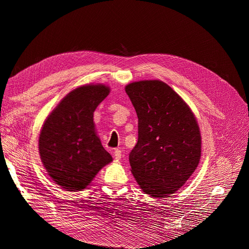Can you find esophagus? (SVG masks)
I'll use <instances>...</instances> for the list:
<instances>
[{"mask_svg": "<svg viewBox=\"0 0 249 249\" xmlns=\"http://www.w3.org/2000/svg\"><path fill=\"white\" fill-rule=\"evenodd\" d=\"M114 157H115L116 160H120V158H122V150L115 149L114 150Z\"/></svg>", "mask_w": 249, "mask_h": 249, "instance_id": "obj_1", "label": "esophagus"}]
</instances>
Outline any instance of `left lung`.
I'll list each match as a JSON object with an SVG mask.
<instances>
[{
    "label": "left lung",
    "instance_id": "left-lung-1",
    "mask_svg": "<svg viewBox=\"0 0 249 249\" xmlns=\"http://www.w3.org/2000/svg\"><path fill=\"white\" fill-rule=\"evenodd\" d=\"M125 92L138 116V141L129 156L131 171L143 192L168 197L199 163L196 119L182 97L162 81L133 82Z\"/></svg>",
    "mask_w": 249,
    "mask_h": 249
}]
</instances>
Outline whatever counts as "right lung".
<instances>
[{"label": "right lung", "instance_id": "1", "mask_svg": "<svg viewBox=\"0 0 249 249\" xmlns=\"http://www.w3.org/2000/svg\"><path fill=\"white\" fill-rule=\"evenodd\" d=\"M110 88L84 85L67 94L44 122L39 135V155L56 184L67 191L86 188L112 161L94 130L93 112Z\"/></svg>", "mask_w": 249, "mask_h": 249}]
</instances>
